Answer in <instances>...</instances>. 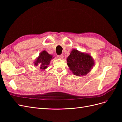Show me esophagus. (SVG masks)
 Masks as SVG:
<instances>
[{
    "mask_svg": "<svg viewBox=\"0 0 122 122\" xmlns=\"http://www.w3.org/2000/svg\"><path fill=\"white\" fill-rule=\"evenodd\" d=\"M57 57L60 59H62L64 58V55L62 54H61V55H57Z\"/></svg>",
    "mask_w": 122,
    "mask_h": 122,
    "instance_id": "34e87169",
    "label": "esophagus"
}]
</instances>
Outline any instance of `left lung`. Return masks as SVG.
<instances>
[{"label": "left lung", "mask_w": 122, "mask_h": 122, "mask_svg": "<svg viewBox=\"0 0 122 122\" xmlns=\"http://www.w3.org/2000/svg\"><path fill=\"white\" fill-rule=\"evenodd\" d=\"M67 65L76 76L86 75L91 71L94 62L91 55L73 50L67 58Z\"/></svg>", "instance_id": "8db88e82"}]
</instances>
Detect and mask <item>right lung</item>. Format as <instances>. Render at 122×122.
<instances>
[{"label": "right lung", "mask_w": 122, "mask_h": 122, "mask_svg": "<svg viewBox=\"0 0 122 122\" xmlns=\"http://www.w3.org/2000/svg\"><path fill=\"white\" fill-rule=\"evenodd\" d=\"M52 58V55L49 54L47 52L44 50L40 54L39 57L35 62V65L38 66V64H39L40 69L45 70L49 65Z\"/></svg>", "instance_id": "right-lung-1"}]
</instances>
